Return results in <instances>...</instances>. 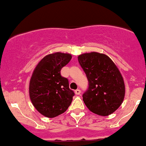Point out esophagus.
Returning a JSON list of instances; mask_svg holds the SVG:
<instances>
[{"label": "esophagus", "mask_w": 146, "mask_h": 146, "mask_svg": "<svg viewBox=\"0 0 146 146\" xmlns=\"http://www.w3.org/2000/svg\"><path fill=\"white\" fill-rule=\"evenodd\" d=\"M74 92L76 95H79L81 94V90L80 89H76V90L74 91Z\"/></svg>", "instance_id": "obj_1"}]
</instances>
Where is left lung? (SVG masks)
I'll list each match as a JSON object with an SVG mask.
<instances>
[{"label": "left lung", "mask_w": 146, "mask_h": 146, "mask_svg": "<svg viewBox=\"0 0 146 146\" xmlns=\"http://www.w3.org/2000/svg\"><path fill=\"white\" fill-rule=\"evenodd\" d=\"M79 64L86 74L89 86L82 97L86 107L99 116H108L121 106L125 85L119 69L106 54H82Z\"/></svg>", "instance_id": "left-lung-1"}]
</instances>
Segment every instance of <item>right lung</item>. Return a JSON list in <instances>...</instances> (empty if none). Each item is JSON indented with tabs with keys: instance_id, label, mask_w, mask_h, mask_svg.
Instances as JSON below:
<instances>
[{
	"instance_id": "right-lung-1",
	"label": "right lung",
	"mask_w": 146,
	"mask_h": 146,
	"mask_svg": "<svg viewBox=\"0 0 146 146\" xmlns=\"http://www.w3.org/2000/svg\"><path fill=\"white\" fill-rule=\"evenodd\" d=\"M72 59L70 54L56 52L45 56L35 69L30 82V97L33 106L43 116L54 118L67 111L74 92L61 70Z\"/></svg>"
}]
</instances>
